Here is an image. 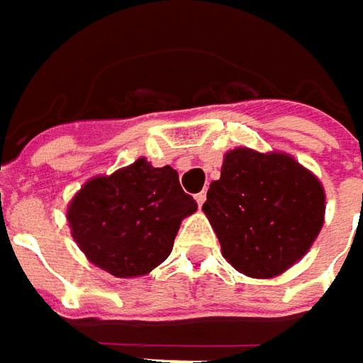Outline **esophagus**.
<instances>
[{"instance_id": "esophagus-1", "label": "esophagus", "mask_w": 363, "mask_h": 363, "mask_svg": "<svg viewBox=\"0 0 363 363\" xmlns=\"http://www.w3.org/2000/svg\"><path fill=\"white\" fill-rule=\"evenodd\" d=\"M196 202H198V206H203V202H206V191L196 194Z\"/></svg>"}]
</instances>
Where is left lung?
Returning a JSON list of instances; mask_svg holds the SVG:
<instances>
[{"label": "left lung", "instance_id": "8db88e82", "mask_svg": "<svg viewBox=\"0 0 363 363\" xmlns=\"http://www.w3.org/2000/svg\"><path fill=\"white\" fill-rule=\"evenodd\" d=\"M202 210L222 257L252 279H272L305 257L325 222L319 177L283 151L230 149Z\"/></svg>", "mask_w": 363, "mask_h": 363}]
</instances>
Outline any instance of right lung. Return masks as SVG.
<instances>
[{"label":"right lung","instance_id":"1","mask_svg":"<svg viewBox=\"0 0 363 363\" xmlns=\"http://www.w3.org/2000/svg\"><path fill=\"white\" fill-rule=\"evenodd\" d=\"M196 210L174 167L139 157L115 174L91 177L68 202L66 220L89 262L135 279L169 257L182 220Z\"/></svg>","mask_w":363,"mask_h":363}]
</instances>
